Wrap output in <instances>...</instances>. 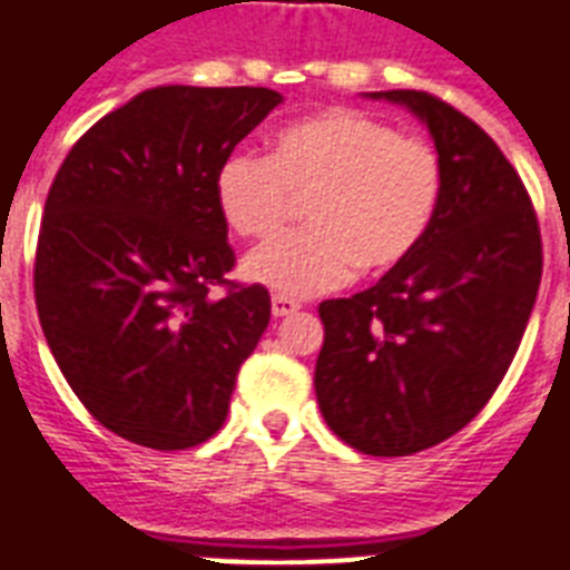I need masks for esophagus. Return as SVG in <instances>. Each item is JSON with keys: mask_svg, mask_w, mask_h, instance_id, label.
<instances>
[{"mask_svg": "<svg viewBox=\"0 0 570 570\" xmlns=\"http://www.w3.org/2000/svg\"><path fill=\"white\" fill-rule=\"evenodd\" d=\"M295 311H302V302H295L289 295H272V313L275 316H293Z\"/></svg>", "mask_w": 570, "mask_h": 570, "instance_id": "esophagus-1", "label": "esophagus"}]
</instances>
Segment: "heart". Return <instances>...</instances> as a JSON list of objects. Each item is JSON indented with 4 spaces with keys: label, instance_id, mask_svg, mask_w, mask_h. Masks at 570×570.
I'll return each mask as SVG.
<instances>
[{
    "label": "heart",
    "instance_id": "b5f03b06",
    "mask_svg": "<svg viewBox=\"0 0 570 570\" xmlns=\"http://www.w3.org/2000/svg\"><path fill=\"white\" fill-rule=\"evenodd\" d=\"M443 165L429 141L355 109L293 120L272 154L236 150L215 171L224 222L266 239L304 197L307 227L275 236L245 275L277 295H316L364 272H387L423 242L441 206Z\"/></svg>",
    "mask_w": 570,
    "mask_h": 570
}]
</instances>
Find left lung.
Segmentation results:
<instances>
[{"instance_id": "1", "label": "left lung", "mask_w": 570, "mask_h": 570, "mask_svg": "<svg viewBox=\"0 0 570 570\" xmlns=\"http://www.w3.org/2000/svg\"><path fill=\"white\" fill-rule=\"evenodd\" d=\"M425 120L443 195L423 242L379 284L320 304L316 399L340 441L414 455L461 432L500 387L541 284L530 191L485 129L429 91H379Z\"/></svg>"}]
</instances>
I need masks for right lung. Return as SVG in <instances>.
Segmentation results:
<instances>
[{
    "label": "right lung",
    "instance_id": "right-lung-1",
    "mask_svg": "<svg viewBox=\"0 0 570 570\" xmlns=\"http://www.w3.org/2000/svg\"><path fill=\"white\" fill-rule=\"evenodd\" d=\"M277 102L248 85L150 88L97 120L49 186L40 328L79 402L124 441L165 452L209 441L266 331V286L227 281L236 254L215 171Z\"/></svg>",
    "mask_w": 570,
    "mask_h": 570
}]
</instances>
